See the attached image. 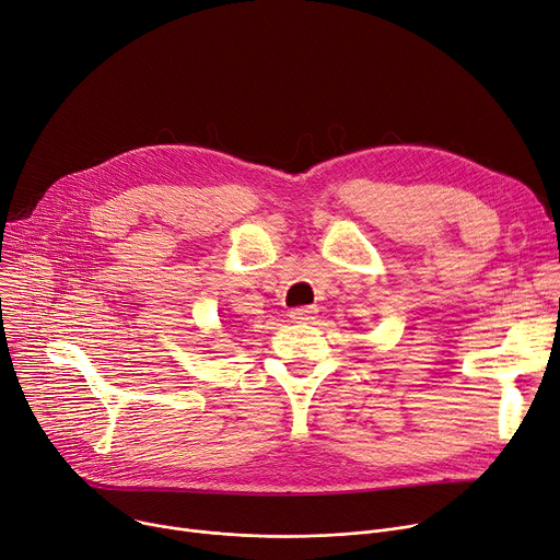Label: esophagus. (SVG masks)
Returning a JSON list of instances; mask_svg holds the SVG:
<instances>
[{
	"label": "esophagus",
	"instance_id": "1",
	"mask_svg": "<svg viewBox=\"0 0 560 560\" xmlns=\"http://www.w3.org/2000/svg\"><path fill=\"white\" fill-rule=\"evenodd\" d=\"M315 315H317V308H315V306H300V308L290 311V317H292L294 322H313Z\"/></svg>",
	"mask_w": 560,
	"mask_h": 560
}]
</instances>
